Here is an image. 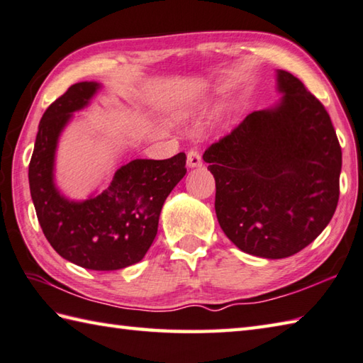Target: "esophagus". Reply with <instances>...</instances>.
I'll use <instances>...</instances> for the list:
<instances>
[{"label":"esophagus","mask_w":363,"mask_h":363,"mask_svg":"<svg viewBox=\"0 0 363 363\" xmlns=\"http://www.w3.org/2000/svg\"><path fill=\"white\" fill-rule=\"evenodd\" d=\"M187 165L190 168H196V167H201L203 165V159H201V154L198 149H190L187 152Z\"/></svg>","instance_id":"34e87169"}]
</instances>
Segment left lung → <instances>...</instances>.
I'll use <instances>...</instances> for the list:
<instances>
[{
	"label": "left lung",
	"mask_w": 363,
	"mask_h": 363,
	"mask_svg": "<svg viewBox=\"0 0 363 363\" xmlns=\"http://www.w3.org/2000/svg\"><path fill=\"white\" fill-rule=\"evenodd\" d=\"M279 89V106L250 113L203 154L223 233L242 252L269 259L288 258L323 233L337 209L342 172L324 105L286 70Z\"/></svg>",
	"instance_id": "left-lung-1"
}]
</instances>
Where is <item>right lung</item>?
<instances>
[{"instance_id": "1", "label": "right lung", "mask_w": 363, "mask_h": 363, "mask_svg": "<svg viewBox=\"0 0 363 363\" xmlns=\"http://www.w3.org/2000/svg\"><path fill=\"white\" fill-rule=\"evenodd\" d=\"M97 88L94 82L75 83L45 110L28 177L40 228L55 252L91 271H118L143 259L154 242L162 206L187 173L186 154L132 160L108 189L83 203L61 196L53 184L56 141L70 113L83 108Z\"/></svg>"}]
</instances>
